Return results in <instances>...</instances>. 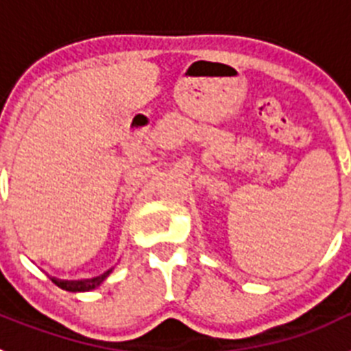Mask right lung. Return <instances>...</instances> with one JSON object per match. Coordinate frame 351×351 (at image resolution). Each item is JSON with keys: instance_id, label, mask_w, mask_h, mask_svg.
Here are the masks:
<instances>
[{"instance_id": "right-lung-1", "label": "right lung", "mask_w": 351, "mask_h": 351, "mask_svg": "<svg viewBox=\"0 0 351 351\" xmlns=\"http://www.w3.org/2000/svg\"><path fill=\"white\" fill-rule=\"evenodd\" d=\"M112 272V269H108L107 272L104 274L96 276V278H91V280H79V281H68V280H58V278H51L52 283L58 285L60 288L66 291H89L95 290L96 287H100L105 280H107V276Z\"/></svg>"}]
</instances>
